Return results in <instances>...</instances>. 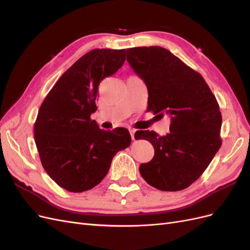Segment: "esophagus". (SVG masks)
Segmentation results:
<instances>
[{"mask_svg": "<svg viewBox=\"0 0 250 250\" xmlns=\"http://www.w3.org/2000/svg\"><path fill=\"white\" fill-rule=\"evenodd\" d=\"M135 131H137V129H134V128H129V132H130V135H131V139L134 141L135 140Z\"/></svg>", "mask_w": 250, "mask_h": 250, "instance_id": "34e87169", "label": "esophagus"}]
</instances>
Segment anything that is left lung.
Listing matches in <instances>:
<instances>
[{
  "mask_svg": "<svg viewBox=\"0 0 250 250\" xmlns=\"http://www.w3.org/2000/svg\"><path fill=\"white\" fill-rule=\"evenodd\" d=\"M127 62L148 89L147 110L171 118L170 133L140 130L135 139L149 141L152 160L140 166L147 184L175 192L190 187L221 147L222 116L216 97L201 75L162 47L126 50Z\"/></svg>",
  "mask_w": 250,
  "mask_h": 250,
  "instance_id": "obj_1",
  "label": "left lung"
}]
</instances>
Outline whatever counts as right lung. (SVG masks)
<instances>
[{"instance_id":"right-lung-1","label":"right lung","mask_w":250,"mask_h":250,"mask_svg":"<svg viewBox=\"0 0 250 250\" xmlns=\"http://www.w3.org/2000/svg\"><path fill=\"white\" fill-rule=\"evenodd\" d=\"M125 62V49H95L80 57L44 98L34 124L42 167L64 190L81 193L99 185L113 156L130 145L126 128L100 129L97 110L100 82Z\"/></svg>"}]
</instances>
